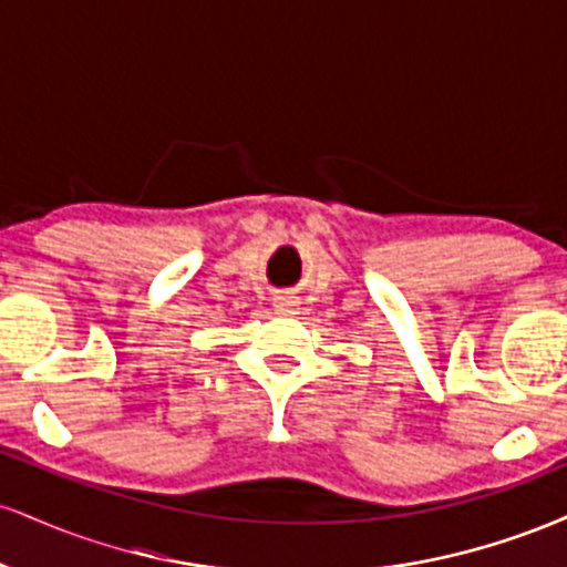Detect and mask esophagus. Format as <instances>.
I'll return each instance as SVG.
<instances>
[{
    "mask_svg": "<svg viewBox=\"0 0 567 567\" xmlns=\"http://www.w3.org/2000/svg\"><path fill=\"white\" fill-rule=\"evenodd\" d=\"M275 306L279 311H288V315H292V311H296V306H298V301L292 296H277L275 298Z\"/></svg>",
    "mask_w": 567,
    "mask_h": 567,
    "instance_id": "34e87169",
    "label": "esophagus"
}]
</instances>
